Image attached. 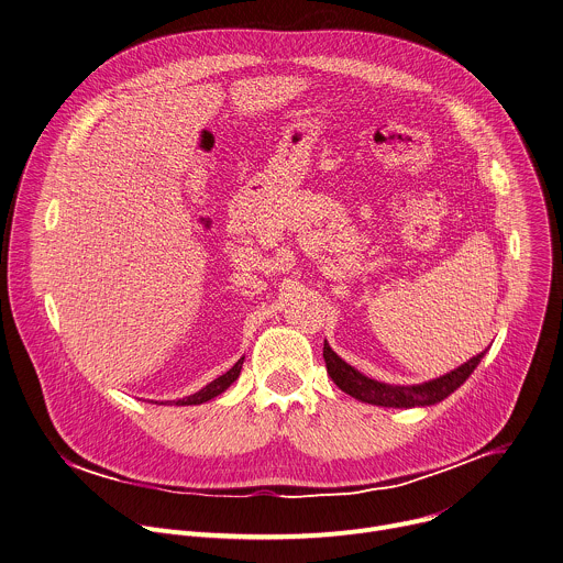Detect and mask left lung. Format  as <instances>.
I'll use <instances>...</instances> for the list:
<instances>
[{
	"label": "left lung",
	"instance_id": "8db88e82",
	"mask_svg": "<svg viewBox=\"0 0 563 563\" xmlns=\"http://www.w3.org/2000/svg\"><path fill=\"white\" fill-rule=\"evenodd\" d=\"M483 357H485V353L476 355L474 360L459 366L456 371H452L439 379L426 382L421 386H390V384H382V382H375V379L362 375L360 371L349 366L338 353H333L331 346L324 342L327 373L331 375L335 386L364 404L384 406V408H415V406H432V404L443 401L456 388H461V384L467 382V377L474 373V368L481 364Z\"/></svg>",
	"mask_w": 563,
	"mask_h": 563
}]
</instances>
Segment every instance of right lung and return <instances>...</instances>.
<instances>
[{
	"label": "right lung",
	"instance_id": "obj_1",
	"mask_svg": "<svg viewBox=\"0 0 563 563\" xmlns=\"http://www.w3.org/2000/svg\"><path fill=\"white\" fill-rule=\"evenodd\" d=\"M241 366H243V357L228 371V373H223L221 377H217L214 382H210L206 388H201L199 393H195V395H190V397H186V399H179L177 401V406H197V404H203V401H210V399H214L217 395H221L223 390H228L230 388V384L239 377V373H241Z\"/></svg>",
	"mask_w": 563,
	"mask_h": 563
}]
</instances>
